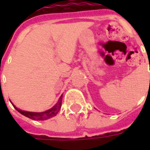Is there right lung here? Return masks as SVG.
<instances>
[{"instance_id": "obj_1", "label": "right lung", "mask_w": 150, "mask_h": 150, "mask_svg": "<svg viewBox=\"0 0 150 150\" xmlns=\"http://www.w3.org/2000/svg\"><path fill=\"white\" fill-rule=\"evenodd\" d=\"M62 96H61V97L59 98L58 103L52 108H50V109L46 111V112H25V111L20 110L19 108L15 107L13 104V106L15 108V109L18 111V112H19L23 116H26V117L30 118V119L34 120H47L50 118V117L56 116L58 114V112L60 110V108H61V105H62Z\"/></svg>"}]
</instances>
